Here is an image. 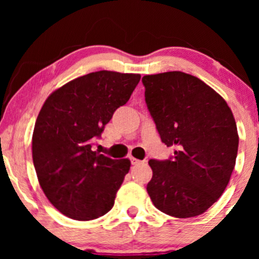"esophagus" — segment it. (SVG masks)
I'll list each match as a JSON object with an SVG mask.
<instances>
[{
  "label": "esophagus",
  "instance_id": "1",
  "mask_svg": "<svg viewBox=\"0 0 259 259\" xmlns=\"http://www.w3.org/2000/svg\"><path fill=\"white\" fill-rule=\"evenodd\" d=\"M130 160H132V164H133V165H134V164H139V163L141 162V160H139V159L134 158V157H132V158H130Z\"/></svg>",
  "mask_w": 259,
  "mask_h": 259
}]
</instances>
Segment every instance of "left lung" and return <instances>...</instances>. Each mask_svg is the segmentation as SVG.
I'll use <instances>...</instances> for the list:
<instances>
[{"label": "left lung", "mask_w": 259, "mask_h": 259, "mask_svg": "<svg viewBox=\"0 0 259 259\" xmlns=\"http://www.w3.org/2000/svg\"><path fill=\"white\" fill-rule=\"evenodd\" d=\"M145 100L160 140L174 157L150 159L147 192L175 218L200 215L218 201L236 162L239 135L230 107L202 80L183 72L142 78Z\"/></svg>", "instance_id": "obj_1"}]
</instances>
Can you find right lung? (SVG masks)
<instances>
[{
    "instance_id": "obj_1",
    "label": "right lung",
    "mask_w": 259,
    "mask_h": 259,
    "mask_svg": "<svg viewBox=\"0 0 259 259\" xmlns=\"http://www.w3.org/2000/svg\"><path fill=\"white\" fill-rule=\"evenodd\" d=\"M140 78L100 70L67 82L45 101L32 134V160L44 194L62 214L92 221L112 209L130 160L109 158L92 145Z\"/></svg>"
}]
</instances>
